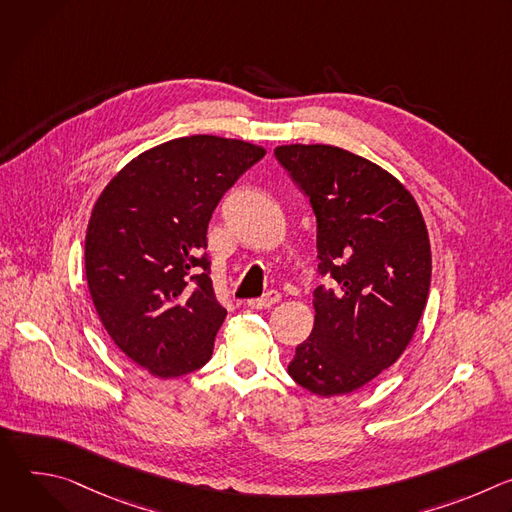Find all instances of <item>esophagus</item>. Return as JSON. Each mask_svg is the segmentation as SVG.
Wrapping results in <instances>:
<instances>
[{
    "instance_id": "obj_1",
    "label": "esophagus",
    "mask_w": 512,
    "mask_h": 512,
    "mask_svg": "<svg viewBox=\"0 0 512 512\" xmlns=\"http://www.w3.org/2000/svg\"><path fill=\"white\" fill-rule=\"evenodd\" d=\"M279 291H275V289H271V291H267V294L263 296V298H255V300H249L247 304L253 308V310H267V308H271L273 304H277L279 302Z\"/></svg>"
}]
</instances>
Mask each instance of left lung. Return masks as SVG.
Returning <instances> with one entry per match:
<instances>
[{"label":"left lung","mask_w":512,"mask_h":512,"mask_svg":"<svg viewBox=\"0 0 512 512\" xmlns=\"http://www.w3.org/2000/svg\"><path fill=\"white\" fill-rule=\"evenodd\" d=\"M275 158L310 196L320 275L314 330L287 373L320 397L358 391L405 352L427 304L431 247L411 192L336 145L289 143Z\"/></svg>","instance_id":"1"}]
</instances>
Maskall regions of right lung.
Returning a JSON list of instances; mask_svg holds the SVG:
<instances>
[{
  "label": "right lung",
  "mask_w": 512,
  "mask_h": 512,
  "mask_svg": "<svg viewBox=\"0 0 512 512\" xmlns=\"http://www.w3.org/2000/svg\"><path fill=\"white\" fill-rule=\"evenodd\" d=\"M263 156L241 139H170L119 170L93 206L85 239L93 306L119 350L154 377H182L210 360L227 310L208 277V221Z\"/></svg>",
  "instance_id": "add662e5"
}]
</instances>
